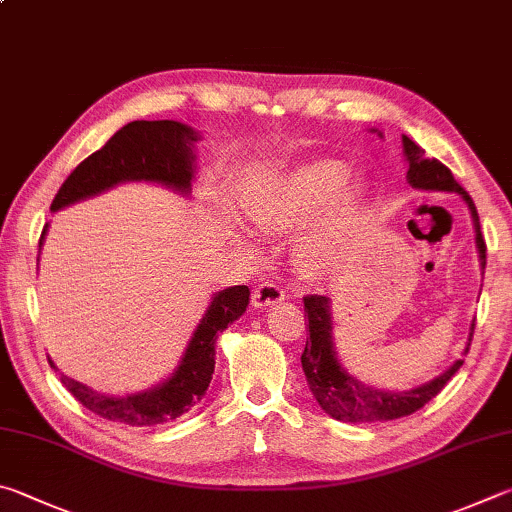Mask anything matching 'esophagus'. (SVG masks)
<instances>
[{
    "label": "esophagus",
    "instance_id": "1",
    "mask_svg": "<svg viewBox=\"0 0 512 512\" xmlns=\"http://www.w3.org/2000/svg\"><path fill=\"white\" fill-rule=\"evenodd\" d=\"M282 300H284V288L277 284V282H273V280L262 282V284L255 288V293H253V304L257 306V309H266V306L277 304V302H282Z\"/></svg>",
    "mask_w": 512,
    "mask_h": 512
}]
</instances>
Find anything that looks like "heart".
<instances>
[{
	"label": "heart",
	"instance_id": "b5f03b06",
	"mask_svg": "<svg viewBox=\"0 0 512 512\" xmlns=\"http://www.w3.org/2000/svg\"><path fill=\"white\" fill-rule=\"evenodd\" d=\"M347 165L324 159L277 176L253 199V217L266 230L286 232L306 226L300 239V264L322 275L340 266L362 210L360 183H345Z\"/></svg>",
	"mask_w": 512,
	"mask_h": 512
}]
</instances>
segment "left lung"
Listing matches in <instances>:
<instances>
[{"mask_svg":"<svg viewBox=\"0 0 512 512\" xmlns=\"http://www.w3.org/2000/svg\"><path fill=\"white\" fill-rule=\"evenodd\" d=\"M403 150L405 159L410 163L407 170V179H410L412 188L421 190H443V192H459L466 199L468 208L472 212L477 228V248L481 257V266L486 268V241L481 235L477 208L472 203L470 194L454 181L452 172L441 161L427 159L425 150H421L412 138L403 136ZM304 313L309 320V338H306V347L302 353V369L306 376V383L315 396V401L329 416L338 418V421L349 423H374V421H394V418L410 416L416 410H421L425 403L448 385V380L457 374L463 365V358H459L454 365L436 376L430 383H425L410 392H383V389L362 385L360 380L349 376L345 369L340 367L336 358V351L331 345V318H329V300L324 295H306L304 297ZM475 333V322L470 329V340ZM470 349V342L466 353Z\"/></svg>","mask_w":512,"mask_h":512,"instance_id":"1","label":"left lung"}]
</instances>
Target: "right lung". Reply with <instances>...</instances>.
<instances>
[{
  "label": "right lung",
  "instance_id": "1",
  "mask_svg": "<svg viewBox=\"0 0 512 512\" xmlns=\"http://www.w3.org/2000/svg\"><path fill=\"white\" fill-rule=\"evenodd\" d=\"M194 141H199V134L176 120L127 123L67 176V181L55 194L51 210L55 212L69 203L94 197V194L114 188L116 183L123 181H154L170 185L179 192H188L194 174ZM44 235L46 226L42 230L40 246ZM248 297V286H230L212 297L206 315L201 318L188 349H185L181 365L152 392L105 396L60 374L62 385L87 410L107 418V421H120L136 427L174 421L181 414L190 412L206 394L212 371H215L217 336L246 311Z\"/></svg>",
  "mask_w": 512,
  "mask_h": 512
}]
</instances>
